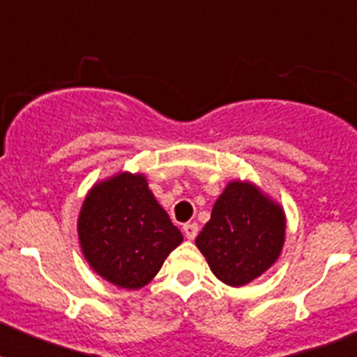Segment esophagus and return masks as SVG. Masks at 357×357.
I'll use <instances>...</instances> for the list:
<instances>
[{"mask_svg": "<svg viewBox=\"0 0 357 357\" xmlns=\"http://www.w3.org/2000/svg\"><path fill=\"white\" fill-rule=\"evenodd\" d=\"M182 230H184L185 238H188V239H195V238H197V234H198V223H195V222L184 223Z\"/></svg>", "mask_w": 357, "mask_h": 357, "instance_id": "34e87169", "label": "esophagus"}]
</instances>
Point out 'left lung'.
Segmentation results:
<instances>
[{"instance_id": "8db88e82", "label": "left lung", "mask_w": 357, "mask_h": 357, "mask_svg": "<svg viewBox=\"0 0 357 357\" xmlns=\"http://www.w3.org/2000/svg\"><path fill=\"white\" fill-rule=\"evenodd\" d=\"M286 238L282 207L247 181H232L218 197L197 247L218 279L239 288L273 266Z\"/></svg>"}]
</instances>
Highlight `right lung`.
<instances>
[{"instance_id": "obj_1", "label": "right lung", "mask_w": 357, "mask_h": 357, "mask_svg": "<svg viewBox=\"0 0 357 357\" xmlns=\"http://www.w3.org/2000/svg\"><path fill=\"white\" fill-rule=\"evenodd\" d=\"M78 239L98 275L118 288L139 289L184 238L146 176L121 172L89 189L78 214Z\"/></svg>"}]
</instances>
